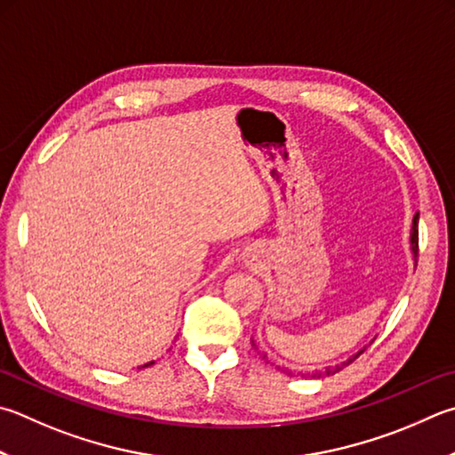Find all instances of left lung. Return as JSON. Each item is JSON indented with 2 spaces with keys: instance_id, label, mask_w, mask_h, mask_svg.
<instances>
[{
  "instance_id": "8db88e82",
  "label": "left lung",
  "mask_w": 455,
  "mask_h": 455,
  "mask_svg": "<svg viewBox=\"0 0 455 455\" xmlns=\"http://www.w3.org/2000/svg\"><path fill=\"white\" fill-rule=\"evenodd\" d=\"M410 243H411V252H414V259L418 260V217H414V222H411V236H410ZM366 350V348H364ZM364 350H360L358 354H354L352 358H348L346 362H342L340 366H334V368H326V370H322V371H314V374H308L310 378H322V376H330V374H336V371H340L344 366H348V364H352L354 360H356L362 352Z\"/></svg>"
}]
</instances>
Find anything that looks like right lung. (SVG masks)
Masks as SVG:
<instances>
[{
  "label": "right lung",
  "mask_w": 455,
  "mask_h": 455,
  "mask_svg": "<svg viewBox=\"0 0 455 455\" xmlns=\"http://www.w3.org/2000/svg\"><path fill=\"white\" fill-rule=\"evenodd\" d=\"M151 364H153V362H148V364H143L141 368H145V366H151Z\"/></svg>",
  "instance_id": "1"
}]
</instances>
